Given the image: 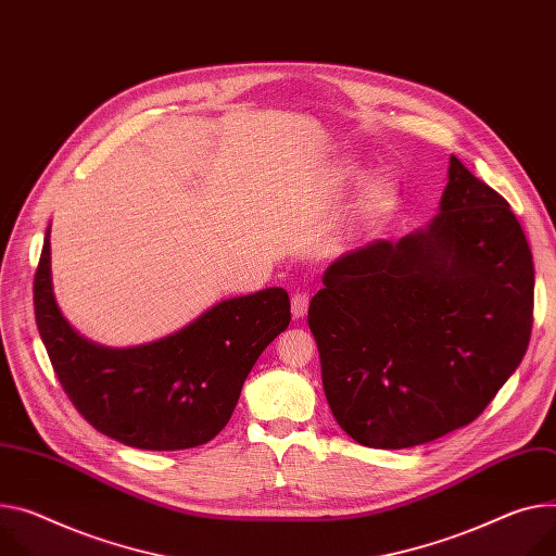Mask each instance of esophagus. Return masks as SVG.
<instances>
[{
	"mask_svg": "<svg viewBox=\"0 0 556 556\" xmlns=\"http://www.w3.org/2000/svg\"><path fill=\"white\" fill-rule=\"evenodd\" d=\"M307 307H309V293L307 291H295L291 295V314L293 318H303L307 314Z\"/></svg>",
	"mask_w": 556,
	"mask_h": 556,
	"instance_id": "34e87169",
	"label": "esophagus"
}]
</instances>
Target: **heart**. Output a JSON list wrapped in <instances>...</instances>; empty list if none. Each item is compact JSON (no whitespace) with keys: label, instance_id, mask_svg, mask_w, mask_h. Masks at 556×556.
Masks as SVG:
<instances>
[{"label":"heart","instance_id":"heart-1","mask_svg":"<svg viewBox=\"0 0 556 556\" xmlns=\"http://www.w3.org/2000/svg\"><path fill=\"white\" fill-rule=\"evenodd\" d=\"M394 195V187L390 180L386 178H378V180H371L365 191H363V198H361V213L363 216H371V213L386 208L390 204Z\"/></svg>","mask_w":556,"mask_h":556}]
</instances>
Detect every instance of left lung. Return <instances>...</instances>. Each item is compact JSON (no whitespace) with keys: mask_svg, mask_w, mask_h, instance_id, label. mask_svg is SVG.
<instances>
[{"mask_svg":"<svg viewBox=\"0 0 556 556\" xmlns=\"http://www.w3.org/2000/svg\"><path fill=\"white\" fill-rule=\"evenodd\" d=\"M309 329L338 425L403 450L472 422L526 356L534 265L503 195L450 157L441 213L399 242L340 255Z\"/></svg>","mask_w":556,"mask_h":556,"instance_id":"left-lung-1","label":"left lung"}]
</instances>
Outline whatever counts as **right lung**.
<instances>
[{
    "mask_svg": "<svg viewBox=\"0 0 556 556\" xmlns=\"http://www.w3.org/2000/svg\"><path fill=\"white\" fill-rule=\"evenodd\" d=\"M35 320L75 409L98 432L140 450L208 443L229 422L244 378L289 327L280 287L213 305L185 329L138 348H104L62 316L51 287L49 231L33 282Z\"/></svg>",
    "mask_w": 556,
    "mask_h": 556,
    "instance_id": "1",
    "label": "right lung"
}]
</instances>
